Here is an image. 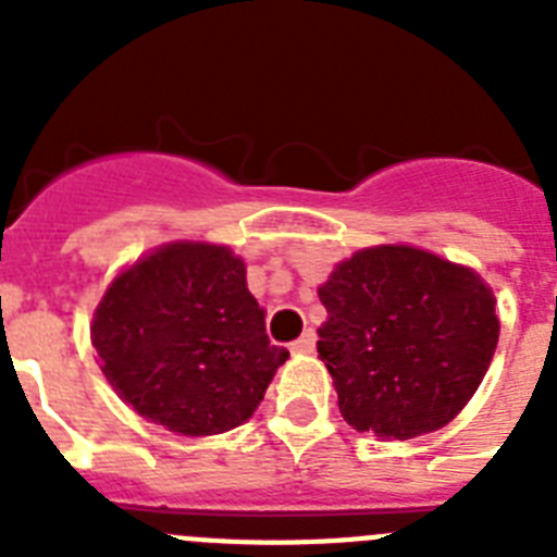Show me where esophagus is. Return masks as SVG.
I'll return each mask as SVG.
<instances>
[{
	"instance_id": "obj_1",
	"label": "esophagus",
	"mask_w": 557,
	"mask_h": 557,
	"mask_svg": "<svg viewBox=\"0 0 557 557\" xmlns=\"http://www.w3.org/2000/svg\"><path fill=\"white\" fill-rule=\"evenodd\" d=\"M314 343H318V334L312 332V329H307V332L301 334V337L295 339L293 346V354H312L314 351Z\"/></svg>"
}]
</instances>
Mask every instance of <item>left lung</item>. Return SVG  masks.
Wrapping results in <instances>:
<instances>
[{"mask_svg":"<svg viewBox=\"0 0 557 557\" xmlns=\"http://www.w3.org/2000/svg\"><path fill=\"white\" fill-rule=\"evenodd\" d=\"M318 354L339 412L382 441L446 426L466 407L499 339L494 293L469 268L410 245H379L337 264L318 289Z\"/></svg>","mask_w":557,"mask_h":557,"instance_id":"left-lung-1","label":"left lung"}]
</instances>
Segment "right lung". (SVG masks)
I'll list each match as a JSON object with an SVG mask.
<instances>
[{
    "mask_svg": "<svg viewBox=\"0 0 557 557\" xmlns=\"http://www.w3.org/2000/svg\"><path fill=\"white\" fill-rule=\"evenodd\" d=\"M91 343L133 410L189 437L245 424L289 357L264 334L243 259L206 243L164 245L116 275Z\"/></svg>",
    "mask_w": 557,
    "mask_h": 557,
    "instance_id": "add662e5",
    "label": "right lung"
}]
</instances>
